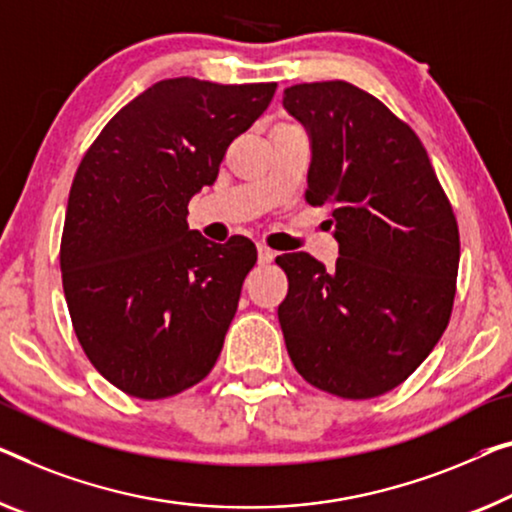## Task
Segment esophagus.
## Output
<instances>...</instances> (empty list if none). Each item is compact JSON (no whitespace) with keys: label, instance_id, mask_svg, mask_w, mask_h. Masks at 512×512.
Wrapping results in <instances>:
<instances>
[{"label":"esophagus","instance_id":"1","mask_svg":"<svg viewBox=\"0 0 512 512\" xmlns=\"http://www.w3.org/2000/svg\"><path fill=\"white\" fill-rule=\"evenodd\" d=\"M273 257H276V253H273V250H271L269 246H264V243H259V246H257V259H259V264H271Z\"/></svg>","mask_w":512,"mask_h":512}]
</instances>
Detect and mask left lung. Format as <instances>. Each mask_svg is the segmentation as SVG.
I'll return each mask as SVG.
<instances>
[{"label": "left lung", "instance_id": "left-lung-1", "mask_svg": "<svg viewBox=\"0 0 512 512\" xmlns=\"http://www.w3.org/2000/svg\"><path fill=\"white\" fill-rule=\"evenodd\" d=\"M310 135L305 200L329 204L340 257L280 255L289 280L278 319L294 368L347 400L400 386L451 319L460 232L418 135L349 82L285 89ZM331 220V223H333Z\"/></svg>", "mask_w": 512, "mask_h": 512}]
</instances>
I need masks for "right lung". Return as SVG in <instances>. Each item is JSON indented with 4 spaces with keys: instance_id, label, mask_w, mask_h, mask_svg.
<instances>
[{
    "instance_id": "1",
    "label": "right lung",
    "mask_w": 512,
    "mask_h": 512,
    "mask_svg": "<svg viewBox=\"0 0 512 512\" xmlns=\"http://www.w3.org/2000/svg\"><path fill=\"white\" fill-rule=\"evenodd\" d=\"M276 87L160 80L114 114L75 172L59 250L68 312L94 368L133 398L177 395L218 361L257 250L188 230V202Z\"/></svg>"
}]
</instances>
